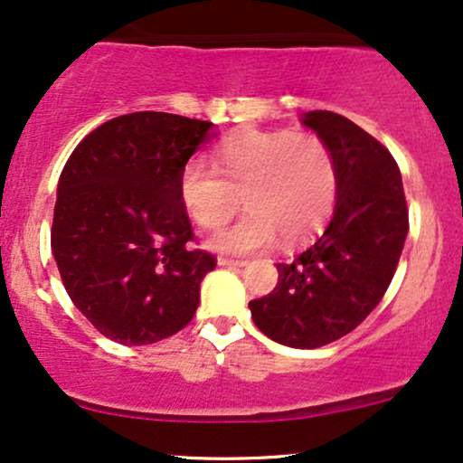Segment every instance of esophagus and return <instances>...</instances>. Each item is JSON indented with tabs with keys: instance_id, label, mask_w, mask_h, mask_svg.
<instances>
[{
	"instance_id": "34e87169",
	"label": "esophagus",
	"mask_w": 463,
	"mask_h": 463,
	"mask_svg": "<svg viewBox=\"0 0 463 463\" xmlns=\"http://www.w3.org/2000/svg\"><path fill=\"white\" fill-rule=\"evenodd\" d=\"M218 265H222V267H245V265H248V260H243V259H228V256H220Z\"/></svg>"
}]
</instances>
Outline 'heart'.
I'll return each mask as SVG.
<instances>
[{"label": "heart", "instance_id": "heart-1", "mask_svg": "<svg viewBox=\"0 0 463 463\" xmlns=\"http://www.w3.org/2000/svg\"><path fill=\"white\" fill-rule=\"evenodd\" d=\"M179 196L198 226L218 231L235 218L239 196L250 215L213 239L228 254H250L279 239L306 241L325 224L337 196L335 157L312 132L243 130L222 140L212 168H181Z\"/></svg>", "mask_w": 463, "mask_h": 463}]
</instances>
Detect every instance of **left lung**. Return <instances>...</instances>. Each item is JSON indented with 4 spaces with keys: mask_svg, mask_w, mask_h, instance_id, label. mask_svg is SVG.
I'll use <instances>...</instances> for the list:
<instances>
[{
    "mask_svg": "<svg viewBox=\"0 0 463 463\" xmlns=\"http://www.w3.org/2000/svg\"><path fill=\"white\" fill-rule=\"evenodd\" d=\"M303 124L335 157V209L309 248L278 262V286L250 301V312L273 342L320 348L356 329L384 297L408 235V204L400 166L372 134L331 110H309Z\"/></svg>",
    "mask_w": 463,
    "mask_h": 463,
    "instance_id": "1",
    "label": "left lung"
}]
</instances>
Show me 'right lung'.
<instances>
[{
  "label": "right lung",
  "mask_w": 463,
  "mask_h": 463,
  "mask_svg": "<svg viewBox=\"0 0 463 463\" xmlns=\"http://www.w3.org/2000/svg\"><path fill=\"white\" fill-rule=\"evenodd\" d=\"M209 121L140 110L76 145L63 166L51 248L76 307L104 337L143 346L194 318L218 260L194 248L179 175Z\"/></svg>",
  "instance_id": "obj_1"
}]
</instances>
